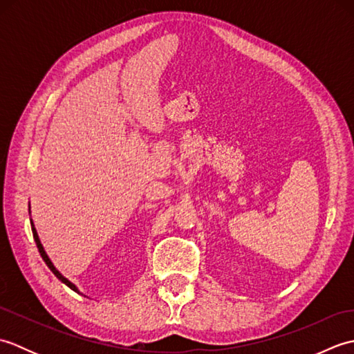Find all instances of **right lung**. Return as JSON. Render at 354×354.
Masks as SVG:
<instances>
[{"label": "right lung", "instance_id": "right-lung-1", "mask_svg": "<svg viewBox=\"0 0 354 354\" xmlns=\"http://www.w3.org/2000/svg\"><path fill=\"white\" fill-rule=\"evenodd\" d=\"M30 222H32V231H33V237H35V242H36V246H37V250H39V254H41V257H42V260L45 261V265H47L48 268H50V270L53 274H55L59 280H61L64 284H66L68 286V288L71 289V290H74V292H77V293H80V295H84V293H82L79 289H77V286L74 284V283H71L68 278L66 277H64L61 272H59V270L56 269V266L53 265V261L50 260V257H48V254L45 252V250H44V246H42V243H41V240H39V236H37V231H36V228H35V223H33V221L30 219Z\"/></svg>", "mask_w": 354, "mask_h": 354}]
</instances>
